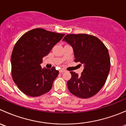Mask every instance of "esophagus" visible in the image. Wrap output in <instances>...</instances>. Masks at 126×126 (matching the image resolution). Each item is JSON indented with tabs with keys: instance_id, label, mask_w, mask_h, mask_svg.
<instances>
[{
	"instance_id": "34e87169",
	"label": "esophagus",
	"mask_w": 126,
	"mask_h": 126,
	"mask_svg": "<svg viewBox=\"0 0 126 126\" xmlns=\"http://www.w3.org/2000/svg\"><path fill=\"white\" fill-rule=\"evenodd\" d=\"M65 71H66V70H64V69H61L59 71V72H60V73H63V72H65Z\"/></svg>"
}]
</instances>
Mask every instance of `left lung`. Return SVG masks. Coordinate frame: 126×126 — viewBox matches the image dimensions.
I'll list each match as a JSON object with an SVG mask.
<instances>
[{"label": "left lung", "mask_w": 126, "mask_h": 126, "mask_svg": "<svg viewBox=\"0 0 126 126\" xmlns=\"http://www.w3.org/2000/svg\"><path fill=\"white\" fill-rule=\"evenodd\" d=\"M63 41L72 46L74 62L84 66L80 76L71 71V78L67 82L69 91L80 98L94 96L105 84L110 68V59L107 48L93 35L69 34Z\"/></svg>", "instance_id": "obj_1"}]
</instances>
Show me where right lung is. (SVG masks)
<instances>
[{"mask_svg":"<svg viewBox=\"0 0 126 126\" xmlns=\"http://www.w3.org/2000/svg\"><path fill=\"white\" fill-rule=\"evenodd\" d=\"M64 34L37 28L24 34L15 45L11 57L13 81L26 95L37 97L49 92L58 71L42 68L43 58Z\"/></svg>","mask_w":126,"mask_h":126,"instance_id":"add662e5","label":"right lung"}]
</instances>
